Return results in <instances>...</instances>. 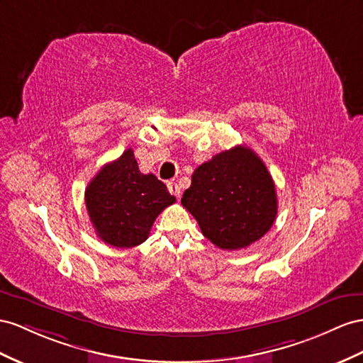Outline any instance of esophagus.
Wrapping results in <instances>:
<instances>
[{
	"mask_svg": "<svg viewBox=\"0 0 363 363\" xmlns=\"http://www.w3.org/2000/svg\"><path fill=\"white\" fill-rule=\"evenodd\" d=\"M167 187H169V191L173 194V196H176V198H179V194H181V187L176 182H169L167 184Z\"/></svg>",
	"mask_w": 363,
	"mask_h": 363,
	"instance_id": "obj_1",
	"label": "esophagus"
}]
</instances>
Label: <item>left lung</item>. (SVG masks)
Listing matches in <instances>:
<instances>
[{
	"label": "left lung",
	"mask_w": 363,
	"mask_h": 363,
	"mask_svg": "<svg viewBox=\"0 0 363 363\" xmlns=\"http://www.w3.org/2000/svg\"><path fill=\"white\" fill-rule=\"evenodd\" d=\"M181 203L198 220L202 235L222 250L252 245L272 228L277 215L272 174L245 145L201 164Z\"/></svg>",
	"instance_id": "1"
}]
</instances>
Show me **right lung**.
<instances>
[{
	"label": "right lung",
	"mask_w": 363,
	"mask_h": 363,
	"mask_svg": "<svg viewBox=\"0 0 363 363\" xmlns=\"http://www.w3.org/2000/svg\"><path fill=\"white\" fill-rule=\"evenodd\" d=\"M174 201L155 174L139 172L132 148L102 167L86 189V207L96 235L116 248L143 244L157 215Z\"/></svg>",
	"instance_id": "right-lung-1"
}]
</instances>
